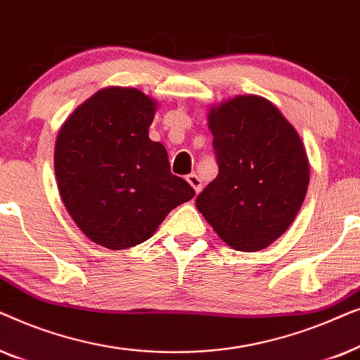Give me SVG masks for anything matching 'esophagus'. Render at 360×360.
Wrapping results in <instances>:
<instances>
[{
  "mask_svg": "<svg viewBox=\"0 0 360 360\" xmlns=\"http://www.w3.org/2000/svg\"><path fill=\"white\" fill-rule=\"evenodd\" d=\"M186 181H188V184L193 186V190H195V193L198 195L200 191H201V180H200V176L198 175H195V174H190V175H186Z\"/></svg>",
  "mask_w": 360,
  "mask_h": 360,
  "instance_id": "1",
  "label": "esophagus"
}]
</instances>
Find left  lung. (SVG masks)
I'll list each match as a JSON object with an SVG mask.
<instances>
[{"label": "left lung", "mask_w": 360, "mask_h": 360, "mask_svg": "<svg viewBox=\"0 0 360 360\" xmlns=\"http://www.w3.org/2000/svg\"><path fill=\"white\" fill-rule=\"evenodd\" d=\"M218 176L196 196V210L236 250L257 252L290 228L309 184L302 137L282 111L257 95L208 110Z\"/></svg>", "instance_id": "8db88e82"}]
</instances>
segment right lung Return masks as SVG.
I'll return each instance as SVG.
<instances>
[{
  "label": "right lung",
  "mask_w": 360,
  "mask_h": 360,
  "mask_svg": "<svg viewBox=\"0 0 360 360\" xmlns=\"http://www.w3.org/2000/svg\"><path fill=\"white\" fill-rule=\"evenodd\" d=\"M157 101L108 86L83 101L57 134L53 169L63 206L88 239L111 250L144 243L195 190L150 141Z\"/></svg>",
  "instance_id": "1"
}]
</instances>
